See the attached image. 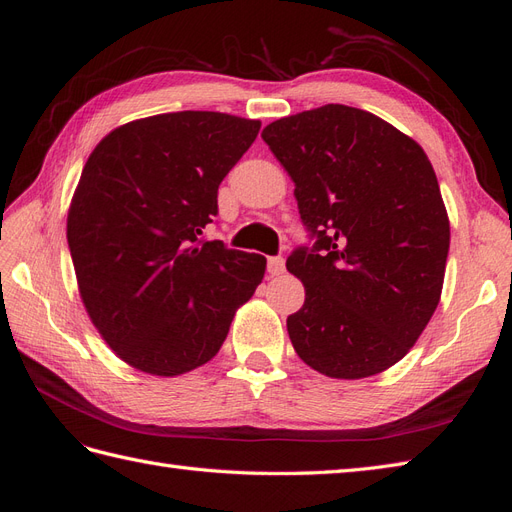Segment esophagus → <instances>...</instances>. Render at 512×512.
Returning a JSON list of instances; mask_svg holds the SVG:
<instances>
[{"instance_id":"34e87169","label":"esophagus","mask_w":512,"mask_h":512,"mask_svg":"<svg viewBox=\"0 0 512 512\" xmlns=\"http://www.w3.org/2000/svg\"><path fill=\"white\" fill-rule=\"evenodd\" d=\"M267 267H269L271 275H282L286 271V260L282 256H271Z\"/></svg>"}]
</instances>
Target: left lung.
<instances>
[{
  "label": "left lung",
  "instance_id": "1",
  "mask_svg": "<svg viewBox=\"0 0 512 512\" xmlns=\"http://www.w3.org/2000/svg\"><path fill=\"white\" fill-rule=\"evenodd\" d=\"M262 141L294 181L314 250L286 267L305 288L290 342L320 374L361 380L410 352L440 303L451 224L423 147L346 104L277 119Z\"/></svg>",
  "mask_w": 512,
  "mask_h": 512
}]
</instances>
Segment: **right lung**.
<instances>
[{"mask_svg": "<svg viewBox=\"0 0 512 512\" xmlns=\"http://www.w3.org/2000/svg\"><path fill=\"white\" fill-rule=\"evenodd\" d=\"M258 119L181 111L136 119L91 151L68 209L81 301L123 363L175 378L222 348L267 258L200 241Z\"/></svg>", "mask_w": 512, "mask_h": 512, "instance_id": "obj_1", "label": "right lung"}]
</instances>
